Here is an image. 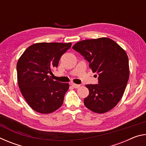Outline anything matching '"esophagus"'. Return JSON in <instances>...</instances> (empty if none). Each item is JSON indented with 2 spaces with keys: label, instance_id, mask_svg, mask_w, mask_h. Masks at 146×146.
Segmentation results:
<instances>
[{
  "label": "esophagus",
  "instance_id": "esophagus-1",
  "mask_svg": "<svg viewBox=\"0 0 146 146\" xmlns=\"http://www.w3.org/2000/svg\"><path fill=\"white\" fill-rule=\"evenodd\" d=\"M71 85H72V86L74 88H78L80 87V84H74V83L71 84Z\"/></svg>",
  "mask_w": 146,
  "mask_h": 146
}]
</instances>
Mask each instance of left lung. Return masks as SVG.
Listing matches in <instances>:
<instances>
[{"label":"left lung","instance_id":"left-lung-1","mask_svg":"<svg viewBox=\"0 0 146 146\" xmlns=\"http://www.w3.org/2000/svg\"><path fill=\"white\" fill-rule=\"evenodd\" d=\"M73 49L84 57L93 72L98 76V84L86 85L90 94L84 100L85 106L97 113L112 110L122 98L129 80V60L125 51L106 37L80 41Z\"/></svg>","mask_w":146,"mask_h":146}]
</instances>
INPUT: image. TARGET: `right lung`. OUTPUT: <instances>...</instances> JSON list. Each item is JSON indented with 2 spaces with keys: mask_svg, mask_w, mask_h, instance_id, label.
Returning a JSON list of instances; mask_svg holds the SVG:
<instances>
[{
  "mask_svg": "<svg viewBox=\"0 0 146 146\" xmlns=\"http://www.w3.org/2000/svg\"><path fill=\"white\" fill-rule=\"evenodd\" d=\"M71 46V43L34 44L19 59L17 71L19 88L27 103L35 111L48 114L62 105L69 84L53 80L49 75Z\"/></svg>",
  "mask_w": 146,
  "mask_h": 146,
  "instance_id": "add662e5",
  "label": "right lung"
}]
</instances>
